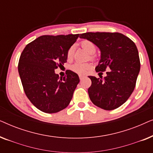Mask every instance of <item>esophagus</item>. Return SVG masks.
I'll use <instances>...</instances> for the list:
<instances>
[{
    "mask_svg": "<svg viewBox=\"0 0 153 153\" xmlns=\"http://www.w3.org/2000/svg\"><path fill=\"white\" fill-rule=\"evenodd\" d=\"M84 77L85 76H83V75H79V79H80V80H82Z\"/></svg>",
    "mask_w": 153,
    "mask_h": 153,
    "instance_id": "1",
    "label": "esophagus"
}]
</instances>
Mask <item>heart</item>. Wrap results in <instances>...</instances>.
I'll return each mask as SVG.
<instances>
[{"label": "heart", "mask_w": 153, "mask_h": 153, "mask_svg": "<svg viewBox=\"0 0 153 153\" xmlns=\"http://www.w3.org/2000/svg\"><path fill=\"white\" fill-rule=\"evenodd\" d=\"M81 46L90 54H93L96 51V46L93 42L89 40H83L81 42ZM74 56V47H70L67 51V58L68 60L72 59ZM91 65L88 63H81L76 62L72 66V70L78 74H85L88 70H90Z\"/></svg>", "instance_id": "b5f03b06"}]
</instances>
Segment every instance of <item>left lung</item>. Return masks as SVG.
Masks as SVG:
<instances>
[{"label":"left lung","mask_w":153,"mask_h":153,"mask_svg":"<svg viewBox=\"0 0 153 153\" xmlns=\"http://www.w3.org/2000/svg\"><path fill=\"white\" fill-rule=\"evenodd\" d=\"M100 48L101 60L96 67L102 73L110 68L106 76H88V90L92 102L104 110H114L125 103L135 88L140 71V59L134 42L120 33H85L79 36Z\"/></svg>","instance_id":"1"}]
</instances>
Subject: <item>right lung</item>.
Segmentation results:
<instances>
[{"instance_id": "add662e5", "label": "right lung", "mask_w": 153, "mask_h": 153, "mask_svg": "<svg viewBox=\"0 0 153 153\" xmlns=\"http://www.w3.org/2000/svg\"><path fill=\"white\" fill-rule=\"evenodd\" d=\"M79 35H42L28 44L21 54L18 71L24 91L41 111L57 113L72 100L80 81L78 74L67 70V76L60 78L55 69L67 62V51Z\"/></svg>"}]
</instances>
